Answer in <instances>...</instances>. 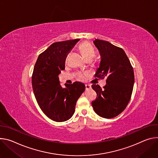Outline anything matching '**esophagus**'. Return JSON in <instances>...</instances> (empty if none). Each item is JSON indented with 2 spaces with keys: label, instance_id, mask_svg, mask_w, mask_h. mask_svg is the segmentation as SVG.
Instances as JSON below:
<instances>
[{
  "label": "esophagus",
  "instance_id": "obj_1",
  "mask_svg": "<svg viewBox=\"0 0 158 158\" xmlns=\"http://www.w3.org/2000/svg\"><path fill=\"white\" fill-rule=\"evenodd\" d=\"M85 88H86V90L90 89H91V85H88V84H86L85 85Z\"/></svg>",
  "mask_w": 158,
  "mask_h": 158
}]
</instances>
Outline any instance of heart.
I'll list each match as a JSON object with an SVG mask.
<instances>
[{
	"mask_svg": "<svg viewBox=\"0 0 158 158\" xmlns=\"http://www.w3.org/2000/svg\"><path fill=\"white\" fill-rule=\"evenodd\" d=\"M79 49L86 60H92L95 57V49L93 46L88 42H83L81 43L79 45ZM77 78L79 80H83L85 79V74L82 73H79L77 74Z\"/></svg>",
	"mask_w": 158,
	"mask_h": 158,
	"instance_id": "heart-1",
	"label": "heart"
}]
</instances>
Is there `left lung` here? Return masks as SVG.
Listing matches in <instances>:
<instances>
[{
	"instance_id": "1",
	"label": "left lung",
	"mask_w": 158,
	"mask_h": 158,
	"mask_svg": "<svg viewBox=\"0 0 158 158\" xmlns=\"http://www.w3.org/2000/svg\"><path fill=\"white\" fill-rule=\"evenodd\" d=\"M94 43L101 56L95 77L106 78L107 84L103 89L98 85H92L97 95L92 105L99 116L114 118L124 110L131 100L134 83L133 68L122 48L98 39Z\"/></svg>"
}]
</instances>
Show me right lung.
I'll return each instance as SVG.
<instances>
[{
  "label": "right lung",
  "instance_id": "1",
  "mask_svg": "<svg viewBox=\"0 0 158 158\" xmlns=\"http://www.w3.org/2000/svg\"><path fill=\"white\" fill-rule=\"evenodd\" d=\"M79 39L52 43L41 53L34 65L32 76L34 94L43 113L55 122L71 118L77 102L85 85L78 81L65 83L63 88L58 75L64 69L66 58Z\"/></svg>",
  "mask_w": 158,
  "mask_h": 158
}]
</instances>
